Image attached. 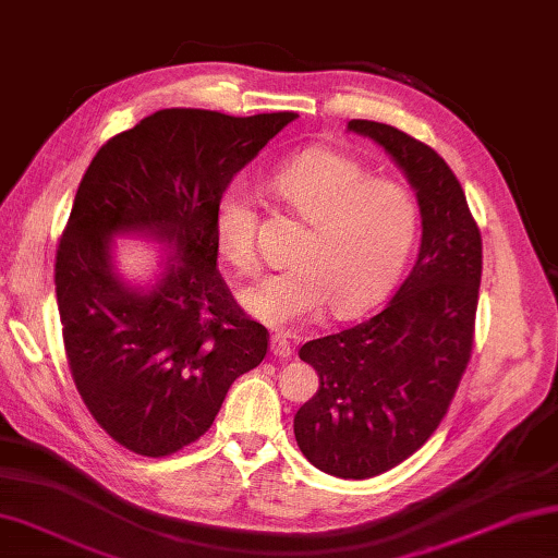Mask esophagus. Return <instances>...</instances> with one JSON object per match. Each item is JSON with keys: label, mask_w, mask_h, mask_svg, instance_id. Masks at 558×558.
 I'll list each match as a JSON object with an SVG mask.
<instances>
[{"label": "esophagus", "mask_w": 558, "mask_h": 558, "mask_svg": "<svg viewBox=\"0 0 558 558\" xmlns=\"http://www.w3.org/2000/svg\"><path fill=\"white\" fill-rule=\"evenodd\" d=\"M269 347H271V354L279 356V360H289V356L293 354V350H291V342L287 340V335H281V332H275V335H271Z\"/></svg>", "instance_id": "1"}]
</instances>
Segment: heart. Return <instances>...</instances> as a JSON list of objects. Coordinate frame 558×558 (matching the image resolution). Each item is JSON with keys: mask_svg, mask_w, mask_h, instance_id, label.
Returning <instances> with one entry per match:
<instances>
[{"mask_svg": "<svg viewBox=\"0 0 558 558\" xmlns=\"http://www.w3.org/2000/svg\"><path fill=\"white\" fill-rule=\"evenodd\" d=\"M269 189L308 230L293 265L240 289V303L275 328L311 323L325 303L340 318L364 311L401 275L420 233V204L396 180L372 177L350 155L308 150L283 162ZM257 208L243 184H230L214 216L216 247L228 265L250 269L257 259Z\"/></svg>", "mask_w": 558, "mask_h": 558, "instance_id": "obj_1", "label": "heart"}]
</instances>
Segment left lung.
<instances>
[{"label":"left lung","instance_id":"1","mask_svg":"<svg viewBox=\"0 0 558 558\" xmlns=\"http://www.w3.org/2000/svg\"><path fill=\"white\" fill-rule=\"evenodd\" d=\"M347 129L393 157L423 216L417 262L391 303L299 350L320 378L293 417L303 457L360 481L401 464L447 415L474 347L483 247L464 189L429 145L376 121Z\"/></svg>","mask_w":558,"mask_h":558}]
</instances>
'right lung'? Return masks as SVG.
Here are the masks:
<instances>
[{
	"mask_svg": "<svg viewBox=\"0 0 558 558\" xmlns=\"http://www.w3.org/2000/svg\"><path fill=\"white\" fill-rule=\"evenodd\" d=\"M296 116L162 109L104 143L82 177L56 255L62 342L92 417L135 454L196 442L230 384L265 360L267 328L216 267L214 216L230 180ZM119 232L175 250L150 292L112 271Z\"/></svg>",
	"mask_w": 558,
	"mask_h": 558,
	"instance_id": "add662e5",
	"label": "right lung"
}]
</instances>
